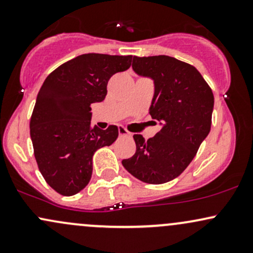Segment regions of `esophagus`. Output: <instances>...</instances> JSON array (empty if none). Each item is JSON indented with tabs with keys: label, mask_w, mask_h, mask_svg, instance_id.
<instances>
[{
	"label": "esophagus",
	"mask_w": 253,
	"mask_h": 253,
	"mask_svg": "<svg viewBox=\"0 0 253 253\" xmlns=\"http://www.w3.org/2000/svg\"><path fill=\"white\" fill-rule=\"evenodd\" d=\"M119 134L120 136H130V133L124 127H119Z\"/></svg>",
	"instance_id": "obj_1"
}]
</instances>
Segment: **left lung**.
I'll return each mask as SVG.
<instances>
[{"label":"left lung","instance_id":"8db88e82","mask_svg":"<svg viewBox=\"0 0 253 253\" xmlns=\"http://www.w3.org/2000/svg\"><path fill=\"white\" fill-rule=\"evenodd\" d=\"M133 71L155 84L150 114L162 126L145 140L134 134V156L124 159L130 175L150 184L172 181L187 169L211 130L214 96L196 68L169 56L133 57Z\"/></svg>","mask_w":253,"mask_h":253}]
</instances>
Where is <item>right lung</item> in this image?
<instances>
[{
  "mask_svg": "<svg viewBox=\"0 0 253 253\" xmlns=\"http://www.w3.org/2000/svg\"><path fill=\"white\" fill-rule=\"evenodd\" d=\"M132 56L81 54L51 72L38 92L30 129L34 156L45 181L71 196L88 184L92 156L117 140L119 129L92 128L91 104L102 102L109 78L127 70Z\"/></svg>",
  "mask_w": 253,
  "mask_h": 253,
  "instance_id": "obj_1",
  "label": "right lung"
}]
</instances>
